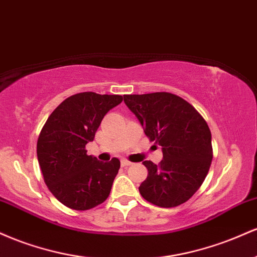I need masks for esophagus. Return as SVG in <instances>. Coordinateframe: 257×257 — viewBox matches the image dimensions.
I'll return each mask as SVG.
<instances>
[{
    "instance_id": "obj_1",
    "label": "esophagus",
    "mask_w": 257,
    "mask_h": 257,
    "mask_svg": "<svg viewBox=\"0 0 257 257\" xmlns=\"http://www.w3.org/2000/svg\"><path fill=\"white\" fill-rule=\"evenodd\" d=\"M120 164H122V167H129V166H132V162H129L128 159H122V161H120Z\"/></svg>"
}]
</instances>
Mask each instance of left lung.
Segmentation results:
<instances>
[{
  "mask_svg": "<svg viewBox=\"0 0 257 257\" xmlns=\"http://www.w3.org/2000/svg\"><path fill=\"white\" fill-rule=\"evenodd\" d=\"M124 102L150 141L162 146L158 164L143 162L147 178L139 187L144 199L161 208L187 202L202 186L213 159L208 123L190 102L168 91L124 95Z\"/></svg>",
  "mask_w": 257,
  "mask_h": 257,
  "instance_id": "obj_1",
  "label": "left lung"
}]
</instances>
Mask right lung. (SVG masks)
Here are the masks:
<instances>
[{"mask_svg": "<svg viewBox=\"0 0 257 257\" xmlns=\"http://www.w3.org/2000/svg\"><path fill=\"white\" fill-rule=\"evenodd\" d=\"M122 95L84 91L65 99L52 112L37 140L44 182L59 202L73 210H89L107 199L120 162L102 163L87 155L102 118L122 102Z\"/></svg>", "mask_w": 257, "mask_h": 257, "instance_id": "1", "label": "right lung"}]
</instances>
